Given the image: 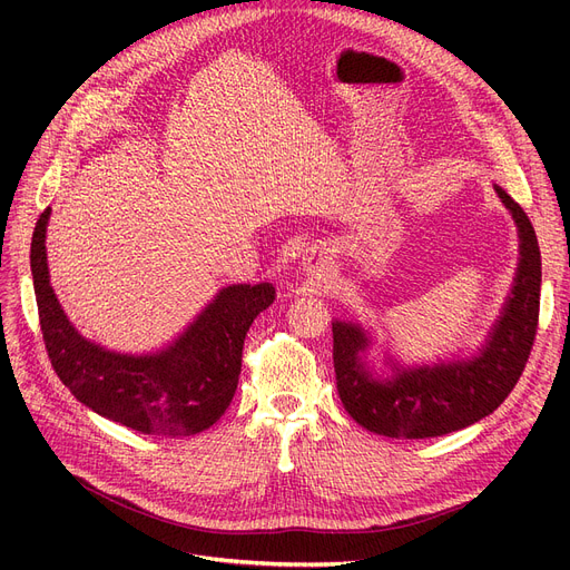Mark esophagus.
Returning <instances> with one entry per match:
<instances>
[{"instance_id": "obj_1", "label": "esophagus", "mask_w": 570, "mask_h": 570, "mask_svg": "<svg viewBox=\"0 0 570 570\" xmlns=\"http://www.w3.org/2000/svg\"><path fill=\"white\" fill-rule=\"evenodd\" d=\"M325 269H327L325 261H321V258H316V256H307V258H305V273H307V275L321 277V275L325 273Z\"/></svg>"}]
</instances>
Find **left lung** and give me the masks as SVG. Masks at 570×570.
<instances>
[{
	"label": "left lung",
	"instance_id": "obj_1",
	"mask_svg": "<svg viewBox=\"0 0 570 570\" xmlns=\"http://www.w3.org/2000/svg\"><path fill=\"white\" fill-rule=\"evenodd\" d=\"M520 235V263L511 295L481 353L471 361L400 367L379 379L365 363L370 337L357 323H333L337 393L357 425L393 439L458 432L490 415L520 381L535 340L541 307V249L524 209L494 185Z\"/></svg>",
	"mask_w": 570,
	"mask_h": 570
}]
</instances>
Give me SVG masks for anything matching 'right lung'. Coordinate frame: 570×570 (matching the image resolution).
<instances>
[{
    "mask_svg": "<svg viewBox=\"0 0 570 570\" xmlns=\"http://www.w3.org/2000/svg\"><path fill=\"white\" fill-rule=\"evenodd\" d=\"M48 219L50 207L37 222L29 263L46 351L59 381L95 413L140 434L175 439L215 425L235 395L249 325L273 305L275 286L222 288L168 348L115 353L85 340L59 305L46 261Z\"/></svg>",
    "mask_w": 570,
    "mask_h": 570,
    "instance_id": "right-lung-1",
    "label": "right lung"
}]
</instances>
